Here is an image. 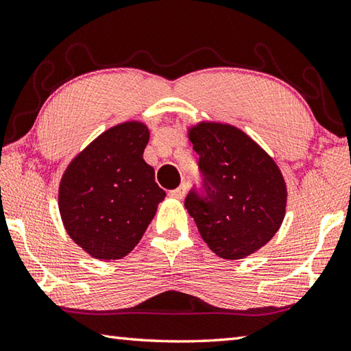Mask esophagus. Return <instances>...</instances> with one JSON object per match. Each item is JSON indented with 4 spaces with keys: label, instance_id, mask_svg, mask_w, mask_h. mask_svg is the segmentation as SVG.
Listing matches in <instances>:
<instances>
[{
    "label": "esophagus",
    "instance_id": "esophagus-1",
    "mask_svg": "<svg viewBox=\"0 0 351 351\" xmlns=\"http://www.w3.org/2000/svg\"><path fill=\"white\" fill-rule=\"evenodd\" d=\"M186 192H187V186H186V184H181V186L178 187V189L171 190L170 196L175 197V199H182V197L186 196Z\"/></svg>",
    "mask_w": 351,
    "mask_h": 351
}]
</instances>
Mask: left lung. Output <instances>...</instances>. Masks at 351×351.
I'll return each mask as SVG.
<instances>
[{
  "instance_id": "1",
  "label": "left lung",
  "mask_w": 351,
  "mask_h": 351,
  "mask_svg": "<svg viewBox=\"0 0 351 351\" xmlns=\"http://www.w3.org/2000/svg\"><path fill=\"white\" fill-rule=\"evenodd\" d=\"M187 135L199 155L204 195L186 208L204 242L222 259H242L264 247L281 227L285 180L273 158L241 129L201 121Z\"/></svg>"
}]
</instances>
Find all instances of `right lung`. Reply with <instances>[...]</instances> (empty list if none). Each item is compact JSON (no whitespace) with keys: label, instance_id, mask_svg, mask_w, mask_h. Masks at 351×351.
I'll list each match as a JSON object with an SVG mask.
<instances>
[{"label":"right lung","instance_id":"1","mask_svg":"<svg viewBox=\"0 0 351 351\" xmlns=\"http://www.w3.org/2000/svg\"><path fill=\"white\" fill-rule=\"evenodd\" d=\"M150 130L141 121L110 127L62 173L58 207L76 245L99 261L129 254L141 241L165 192L144 161Z\"/></svg>","mask_w":351,"mask_h":351}]
</instances>
